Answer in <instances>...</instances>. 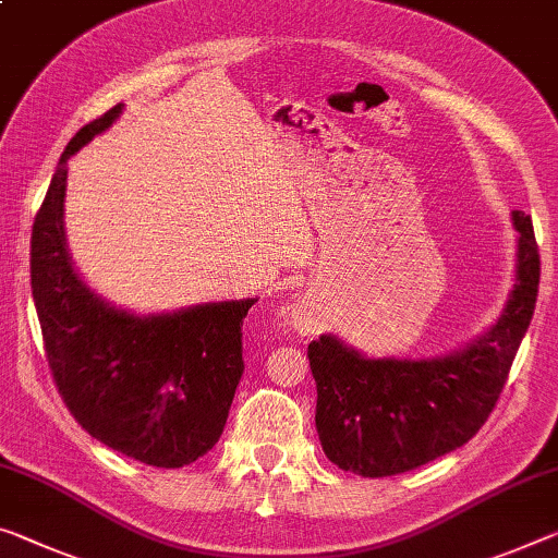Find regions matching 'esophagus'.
I'll use <instances>...</instances> for the list:
<instances>
[{
    "instance_id": "34e87169",
    "label": "esophagus",
    "mask_w": 558,
    "mask_h": 558,
    "mask_svg": "<svg viewBox=\"0 0 558 558\" xmlns=\"http://www.w3.org/2000/svg\"><path fill=\"white\" fill-rule=\"evenodd\" d=\"M300 323H303V317H300Z\"/></svg>"
}]
</instances>
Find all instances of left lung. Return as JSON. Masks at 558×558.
Masks as SVG:
<instances>
[{
	"label": "left lung",
	"mask_w": 558,
	"mask_h": 558,
	"mask_svg": "<svg viewBox=\"0 0 558 558\" xmlns=\"http://www.w3.org/2000/svg\"><path fill=\"white\" fill-rule=\"evenodd\" d=\"M517 282L504 315L454 355L367 360L330 335L307 344L317 385L315 427L332 464L360 476H392L470 441L497 407L511 362L532 323L538 245L532 218L514 210Z\"/></svg>",
	"instance_id": "left-lung-1"
}]
</instances>
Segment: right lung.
Listing matches in <instances>:
<instances>
[{"label":"right lung","mask_w":558,"mask_h":558,"mask_svg":"<svg viewBox=\"0 0 558 558\" xmlns=\"http://www.w3.org/2000/svg\"><path fill=\"white\" fill-rule=\"evenodd\" d=\"M121 104L69 141L32 226V295L44 355L74 420L106 447L179 470L223 435L243 375V317L253 298L136 317L96 298L64 241L66 161L109 129Z\"/></svg>","instance_id":"obj_1"}]
</instances>
